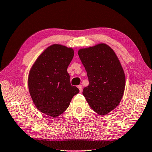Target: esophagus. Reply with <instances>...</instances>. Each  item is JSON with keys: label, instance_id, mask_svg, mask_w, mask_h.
Here are the masks:
<instances>
[{"label": "esophagus", "instance_id": "1", "mask_svg": "<svg viewBox=\"0 0 152 152\" xmlns=\"http://www.w3.org/2000/svg\"><path fill=\"white\" fill-rule=\"evenodd\" d=\"M78 89L80 90V91L81 92L82 91V85H79V86H78Z\"/></svg>", "mask_w": 152, "mask_h": 152}]
</instances>
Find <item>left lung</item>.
I'll return each instance as SVG.
<instances>
[{"label":"left lung","instance_id":"obj_1","mask_svg":"<svg viewBox=\"0 0 152 152\" xmlns=\"http://www.w3.org/2000/svg\"><path fill=\"white\" fill-rule=\"evenodd\" d=\"M78 55L89 80L83 95L97 113H109L119 104L125 88V75L117 55L104 43L80 49Z\"/></svg>","mask_w":152,"mask_h":152}]
</instances>
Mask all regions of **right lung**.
I'll return each mask as SVG.
<instances>
[{
    "mask_svg": "<svg viewBox=\"0 0 152 152\" xmlns=\"http://www.w3.org/2000/svg\"><path fill=\"white\" fill-rule=\"evenodd\" d=\"M74 50L61 45L49 47L35 62L28 78V88L35 107L52 117L65 111L79 89L70 84L68 65Z\"/></svg>",
    "mask_w": 152,
    "mask_h": 152,
    "instance_id": "right-lung-1",
    "label": "right lung"
}]
</instances>
